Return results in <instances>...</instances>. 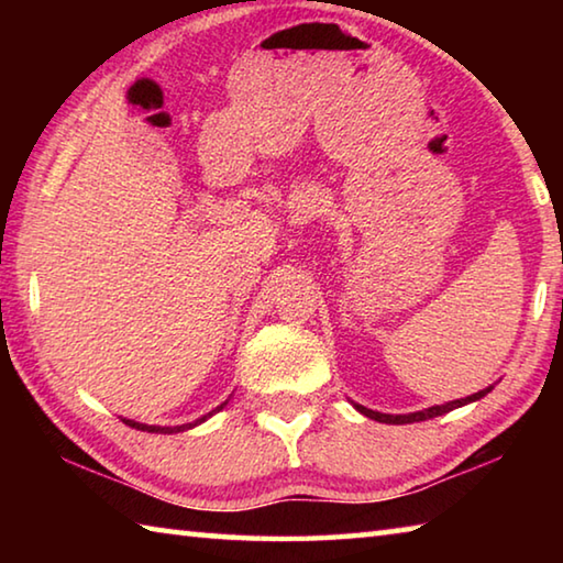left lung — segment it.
<instances>
[{
  "instance_id": "1",
  "label": "left lung",
  "mask_w": 563,
  "mask_h": 563,
  "mask_svg": "<svg viewBox=\"0 0 563 563\" xmlns=\"http://www.w3.org/2000/svg\"><path fill=\"white\" fill-rule=\"evenodd\" d=\"M487 393H492V387L479 389V393H474V395L464 397V399H454V402H446V405H434V407H430V409H419V412H409V415H383V412H375V409L362 407V405H357V402H352V407H355L357 412H362L365 417L375 419V422H385V424H409V422H424V419H432V417H440V415L452 412V409H456V407H464V405H470V402H476V399H482Z\"/></svg>"
}]
</instances>
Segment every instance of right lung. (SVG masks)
<instances>
[{"label":"right lung","instance_id":"obj_1","mask_svg":"<svg viewBox=\"0 0 563 563\" xmlns=\"http://www.w3.org/2000/svg\"><path fill=\"white\" fill-rule=\"evenodd\" d=\"M228 405V399L225 402L221 405V407H216L213 412H208V415H203L201 419H196V422H188V424H178V427H158V424H141V422H133V419H123V422H126L129 427H133V430H141V432H154V434H174V432H186V430H190V427H196V424H201V422H206L208 417H213L216 412H221V409Z\"/></svg>","mask_w":563,"mask_h":563}]
</instances>
